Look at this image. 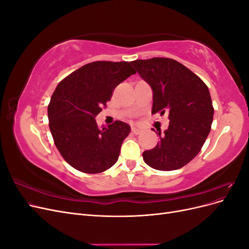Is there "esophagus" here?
<instances>
[{
    "mask_svg": "<svg viewBox=\"0 0 249 249\" xmlns=\"http://www.w3.org/2000/svg\"><path fill=\"white\" fill-rule=\"evenodd\" d=\"M141 132H142V130L139 129V127H136V126H133V127H132V133L135 134V135H138V134H140Z\"/></svg>",
    "mask_w": 249,
    "mask_h": 249,
    "instance_id": "34e87169",
    "label": "esophagus"
}]
</instances>
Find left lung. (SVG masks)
Masks as SVG:
<instances>
[{
    "instance_id": "obj_1",
    "label": "left lung",
    "mask_w": 249,
    "mask_h": 249,
    "mask_svg": "<svg viewBox=\"0 0 249 249\" xmlns=\"http://www.w3.org/2000/svg\"><path fill=\"white\" fill-rule=\"evenodd\" d=\"M132 64L153 90L152 113H168V129L160 141L143 152L154 169L182 168L196 156L211 131L214 108L209 88L185 65L169 58L136 60Z\"/></svg>"
}]
</instances>
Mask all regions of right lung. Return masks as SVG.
Wrapping results in <instances>:
<instances>
[{"instance_id":"add662e5","label":"right lung","mask_w":249,"mask_h":249,"mask_svg":"<svg viewBox=\"0 0 249 249\" xmlns=\"http://www.w3.org/2000/svg\"><path fill=\"white\" fill-rule=\"evenodd\" d=\"M136 73L129 62L95 61L59 83L48 107L55 145L71 166L100 173L114 165L131 126L120 120L100 127L95 117L117 85Z\"/></svg>"}]
</instances>
